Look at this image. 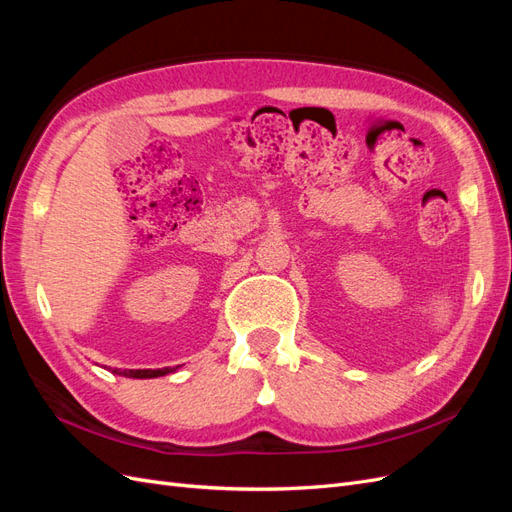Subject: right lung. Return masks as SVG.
<instances>
[{
	"mask_svg": "<svg viewBox=\"0 0 512 512\" xmlns=\"http://www.w3.org/2000/svg\"><path fill=\"white\" fill-rule=\"evenodd\" d=\"M177 369H179V365L177 367H162V369H111V371L117 376L145 380V378H160L166 374H173V371H177Z\"/></svg>",
	"mask_w": 512,
	"mask_h": 512,
	"instance_id": "1",
	"label": "right lung"
}]
</instances>
